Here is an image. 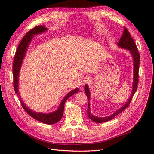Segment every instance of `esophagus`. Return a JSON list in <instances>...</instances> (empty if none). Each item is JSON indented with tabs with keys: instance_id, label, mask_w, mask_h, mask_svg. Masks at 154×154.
I'll list each match as a JSON object with an SVG mask.
<instances>
[{
	"instance_id": "1",
	"label": "esophagus",
	"mask_w": 154,
	"mask_h": 154,
	"mask_svg": "<svg viewBox=\"0 0 154 154\" xmlns=\"http://www.w3.org/2000/svg\"><path fill=\"white\" fill-rule=\"evenodd\" d=\"M88 80V78L87 76H83L82 77H81L80 78V83H81V85H83V83H85L86 82H87Z\"/></svg>"
}]
</instances>
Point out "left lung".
<instances>
[{"label":"left lung","mask_w":154,"mask_h":154,"mask_svg":"<svg viewBox=\"0 0 154 154\" xmlns=\"http://www.w3.org/2000/svg\"><path fill=\"white\" fill-rule=\"evenodd\" d=\"M118 45L119 48H123L125 49H127L130 51V54L132 55V57L133 59V62H134V76H133V85H132V90L131 92V95H130L129 99L128 100L127 102H126L125 104L119 108L118 110H116L114 113L111 114L109 116H106L104 118H101V117H97L94 115H93L91 112V109H90V97H91V92L89 91V88H88V85L85 84V92L87 96V100H88V109H87V115L91 120L93 122L97 123H103L105 122H108L109 120L112 119L114 118L116 116L118 115L123 111L125 109H127L128 106L130 101H131L132 97L134 96L135 92H136L137 88V84H138V72H139V61H140V56L138 53V49L137 48V46L135 44L134 40L131 37L130 32L127 29L126 27L124 28L123 34L122 36L121 37L119 41L118 42Z\"/></svg>","instance_id":"1"}]
</instances>
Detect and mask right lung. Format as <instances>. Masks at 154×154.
<instances>
[{"instance_id":"1","label":"right lung","mask_w":154,"mask_h":154,"mask_svg":"<svg viewBox=\"0 0 154 154\" xmlns=\"http://www.w3.org/2000/svg\"><path fill=\"white\" fill-rule=\"evenodd\" d=\"M48 30L47 27L44 26H38L35 27L33 29H31L27 32L26 35L24 36V38L21 40L20 43L18 46L17 50L14 57V61L13 65V85L14 89L17 96L19 97V100L23 109L25 110L26 112L31 117L34 118L36 120L39 121L40 122H42L45 124L52 125L58 122L62 119L63 110H64V104L66 103V100L70 96L76 94L78 92V88L75 89L71 91L68 94L63 97V100L60 103L58 108L57 110H55L53 112L51 113H42V112H36L32 110H31L28 106H26V105L24 103L22 100L20 98V95L19 91H18V79H19V72L22 66V64L24 60V57L26 53V51L28 48L31 42L34 37V35H39L45 32Z\"/></svg>"}]
</instances>
